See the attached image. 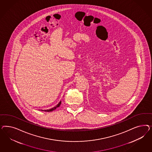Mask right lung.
<instances>
[{"label": "right lung", "mask_w": 152, "mask_h": 152, "mask_svg": "<svg viewBox=\"0 0 152 152\" xmlns=\"http://www.w3.org/2000/svg\"><path fill=\"white\" fill-rule=\"evenodd\" d=\"M61 101H60V102L56 105V106H55L54 107H52V109H49V110H44V111H47V112H48V111H52L55 110L56 109H57V107H58L59 106H60V105H61Z\"/></svg>", "instance_id": "add662e5"}]
</instances>
